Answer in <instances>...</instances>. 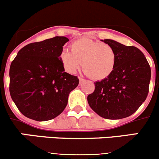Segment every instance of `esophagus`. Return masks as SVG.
<instances>
[{
  "label": "esophagus",
  "instance_id": "34e87169",
  "mask_svg": "<svg viewBox=\"0 0 159 159\" xmlns=\"http://www.w3.org/2000/svg\"><path fill=\"white\" fill-rule=\"evenodd\" d=\"M79 81H80V83H82L84 81V79L82 78H79Z\"/></svg>",
  "mask_w": 159,
  "mask_h": 159
}]
</instances>
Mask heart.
Returning <instances> with one entry per match:
<instances>
[{
    "label": "heart",
    "instance_id": "1",
    "mask_svg": "<svg viewBox=\"0 0 159 159\" xmlns=\"http://www.w3.org/2000/svg\"><path fill=\"white\" fill-rule=\"evenodd\" d=\"M70 50L65 49L60 58L66 71L75 74L83 65L84 72L94 80H102L111 75L117 54L113 47L101 41L83 38L73 41Z\"/></svg>",
    "mask_w": 159,
    "mask_h": 159
}]
</instances>
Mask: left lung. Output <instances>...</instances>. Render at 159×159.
I'll return each instance as SVG.
<instances>
[{
    "label": "left lung",
    "mask_w": 159,
    "mask_h": 159,
    "mask_svg": "<svg viewBox=\"0 0 159 159\" xmlns=\"http://www.w3.org/2000/svg\"><path fill=\"white\" fill-rule=\"evenodd\" d=\"M113 47L117 54L111 75L94 82L95 89L88 96L91 109L107 119H121L134 114L148 96L151 68L143 53L134 46L114 40H102Z\"/></svg>",
    "instance_id": "left-lung-1"
}]
</instances>
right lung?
<instances>
[{"instance_id": "1", "label": "right lung", "mask_w": 159, "mask_h": 159, "mask_svg": "<svg viewBox=\"0 0 159 159\" xmlns=\"http://www.w3.org/2000/svg\"><path fill=\"white\" fill-rule=\"evenodd\" d=\"M69 41L54 37L22 48L11 64V97L27 118L51 120L66 108L70 92L78 85L77 76L65 72L60 58Z\"/></svg>"}]
</instances>
